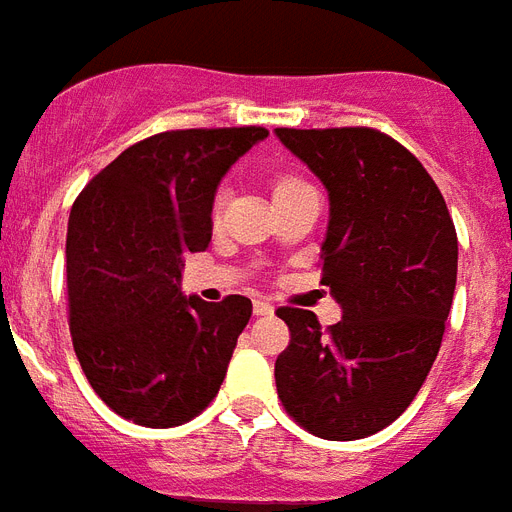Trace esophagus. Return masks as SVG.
<instances>
[{"instance_id":"34e87169","label":"esophagus","mask_w":512,"mask_h":512,"mask_svg":"<svg viewBox=\"0 0 512 512\" xmlns=\"http://www.w3.org/2000/svg\"><path fill=\"white\" fill-rule=\"evenodd\" d=\"M253 314L256 316H272L274 314V306L266 301H253Z\"/></svg>"}]
</instances>
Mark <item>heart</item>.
I'll return each mask as SVG.
<instances>
[{
    "instance_id": "obj_1",
    "label": "heart",
    "mask_w": 512,
    "mask_h": 512,
    "mask_svg": "<svg viewBox=\"0 0 512 512\" xmlns=\"http://www.w3.org/2000/svg\"><path fill=\"white\" fill-rule=\"evenodd\" d=\"M301 185H308L303 183L301 177L295 175H277L272 180V196H282V193H290V190L301 188ZM219 206V204H217ZM217 206H214V211H217Z\"/></svg>"
}]
</instances>
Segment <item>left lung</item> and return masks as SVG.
I'll return each mask as SVG.
<instances>
[{"mask_svg": "<svg viewBox=\"0 0 512 512\" xmlns=\"http://www.w3.org/2000/svg\"><path fill=\"white\" fill-rule=\"evenodd\" d=\"M329 190L322 282L342 319L282 306L290 342L277 395L306 432L335 442L382 432L413 403L442 345L458 277L445 198L411 151L382 130L277 128Z\"/></svg>", "mask_w": 512, "mask_h": 512, "instance_id": "1", "label": "left lung"}]
</instances>
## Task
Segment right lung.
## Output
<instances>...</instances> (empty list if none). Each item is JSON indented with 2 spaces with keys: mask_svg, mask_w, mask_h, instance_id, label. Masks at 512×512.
Listing matches in <instances>:
<instances>
[{
  "mask_svg": "<svg viewBox=\"0 0 512 512\" xmlns=\"http://www.w3.org/2000/svg\"><path fill=\"white\" fill-rule=\"evenodd\" d=\"M269 130H167L133 143L75 198L67 222V311L88 384L117 416L167 429L217 398L246 295L180 293L183 253L211 240L219 180Z\"/></svg>",
  "mask_w": 512,
  "mask_h": 512,
  "instance_id": "1",
  "label": "right lung"
}]
</instances>
